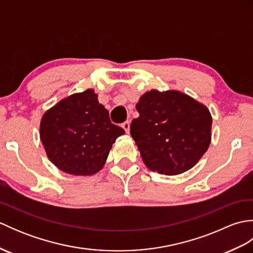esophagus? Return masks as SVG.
Masks as SVG:
<instances>
[{
	"mask_svg": "<svg viewBox=\"0 0 253 253\" xmlns=\"http://www.w3.org/2000/svg\"><path fill=\"white\" fill-rule=\"evenodd\" d=\"M122 127L124 128V130H125L127 133L129 132V128H130V123L128 122V121H126V122H124L123 124H122Z\"/></svg>",
	"mask_w": 253,
	"mask_h": 253,
	"instance_id": "34e87169",
	"label": "esophagus"
}]
</instances>
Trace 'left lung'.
I'll list each match as a JSON object with an SVG mask.
<instances>
[{
    "mask_svg": "<svg viewBox=\"0 0 253 253\" xmlns=\"http://www.w3.org/2000/svg\"><path fill=\"white\" fill-rule=\"evenodd\" d=\"M130 135L149 169L178 175L193 168L211 142L212 116L206 105L179 91L151 90L136 104Z\"/></svg>",
    "mask_w": 253,
    "mask_h": 253,
    "instance_id": "obj_1",
    "label": "left lung"
}]
</instances>
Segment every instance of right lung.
<instances>
[{"label": "right lung", "instance_id": "right-lung-1", "mask_svg": "<svg viewBox=\"0 0 253 253\" xmlns=\"http://www.w3.org/2000/svg\"><path fill=\"white\" fill-rule=\"evenodd\" d=\"M125 130L110 121L92 89L61 100L41 118L47 158L67 174L90 176L103 169L112 144Z\"/></svg>", "mask_w": 253, "mask_h": 253}]
</instances>
